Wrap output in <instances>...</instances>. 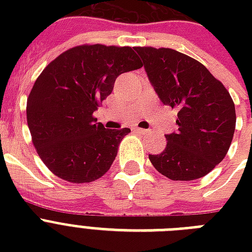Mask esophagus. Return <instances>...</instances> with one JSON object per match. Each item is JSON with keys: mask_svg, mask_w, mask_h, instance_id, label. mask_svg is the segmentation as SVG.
Masks as SVG:
<instances>
[{"mask_svg": "<svg viewBox=\"0 0 252 252\" xmlns=\"http://www.w3.org/2000/svg\"><path fill=\"white\" fill-rule=\"evenodd\" d=\"M133 130H136V132H138V133H142V134H145V133H148V132H149L148 129H144V128H138V126H134Z\"/></svg>", "mask_w": 252, "mask_h": 252, "instance_id": "1", "label": "esophagus"}]
</instances>
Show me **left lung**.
Here are the masks:
<instances>
[{
    "instance_id": "1",
    "label": "left lung",
    "mask_w": 252,
    "mask_h": 252,
    "mask_svg": "<svg viewBox=\"0 0 252 252\" xmlns=\"http://www.w3.org/2000/svg\"><path fill=\"white\" fill-rule=\"evenodd\" d=\"M150 84L163 104L178 111L176 133L165 150L149 154L152 165L171 180H195L222 161L235 130L229 91L201 63L171 48L136 47Z\"/></svg>"
}]
</instances>
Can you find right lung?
<instances>
[{
  "label": "right lung",
  "instance_id": "right-lung-1",
  "mask_svg": "<svg viewBox=\"0 0 252 252\" xmlns=\"http://www.w3.org/2000/svg\"><path fill=\"white\" fill-rule=\"evenodd\" d=\"M142 66L132 47L82 44L51 61L27 98L32 144L49 171L70 183H90L108 170L129 128L106 129L94 111L118 76Z\"/></svg>",
  "mask_w": 252,
  "mask_h": 252
}]
</instances>
